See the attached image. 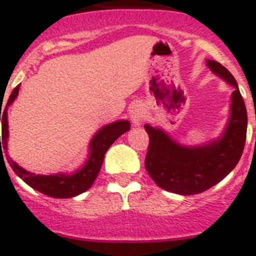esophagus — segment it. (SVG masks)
I'll return each instance as SVG.
<instances>
[{
	"instance_id": "obj_1",
	"label": "esophagus",
	"mask_w": 256,
	"mask_h": 256,
	"mask_svg": "<svg viewBox=\"0 0 256 256\" xmlns=\"http://www.w3.org/2000/svg\"><path fill=\"white\" fill-rule=\"evenodd\" d=\"M130 120L134 126H141L142 124V119H144V108L140 104H134L132 105L130 110Z\"/></svg>"
}]
</instances>
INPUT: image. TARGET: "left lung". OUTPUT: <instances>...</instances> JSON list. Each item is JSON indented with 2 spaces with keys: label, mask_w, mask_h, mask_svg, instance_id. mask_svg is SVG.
I'll return each instance as SVG.
<instances>
[{
  "label": "left lung",
  "mask_w": 256,
  "mask_h": 256,
  "mask_svg": "<svg viewBox=\"0 0 256 256\" xmlns=\"http://www.w3.org/2000/svg\"><path fill=\"white\" fill-rule=\"evenodd\" d=\"M206 65L234 87L230 120L218 140L188 148L172 140L164 130L144 126L150 137L144 168L160 188L173 194L195 195L209 190L232 172L245 148L248 112L236 79L218 61L208 60Z\"/></svg>",
  "instance_id": "1"
}]
</instances>
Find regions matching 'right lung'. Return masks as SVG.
I'll return each mask as SVG.
<instances>
[{
	"instance_id": "right-lung-1",
	"label": "right lung",
	"mask_w": 256,
	"mask_h": 256,
	"mask_svg": "<svg viewBox=\"0 0 256 256\" xmlns=\"http://www.w3.org/2000/svg\"><path fill=\"white\" fill-rule=\"evenodd\" d=\"M19 87L16 86L11 92L8 101L6 104L4 112H0V120H2V133L0 136V152L2 155V148L4 150H8V108L12 104V101L16 98L19 94ZM2 110V108H1ZM130 128V124L128 120H118L115 123L108 124L102 126L98 132L94 134L90 144V156L86 164L82 168L76 170L73 174H34L30 172L22 169V166L16 164L8 156V162L12 170L22 178L26 184L32 188L42 192L50 198H74V196L87 191L92 186L96 177L98 176V172L101 169V165L104 162V156L108 148L115 142V140L126 133ZM4 158V155H2Z\"/></svg>"
}]
</instances>
